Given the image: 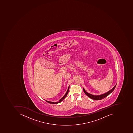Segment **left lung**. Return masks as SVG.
<instances>
[{
  "label": "left lung",
  "instance_id": "1",
  "mask_svg": "<svg viewBox=\"0 0 133 133\" xmlns=\"http://www.w3.org/2000/svg\"><path fill=\"white\" fill-rule=\"evenodd\" d=\"M116 85L113 88L111 89L110 90H109V91H108L107 93L102 94V95H97V96H95V95L91 94H89V93H88L87 91H85V90H84V89L83 88V90L85 94L91 98V99H94V100H101L102 99H103V98L106 97L108 96L109 95V94L114 90L115 88H116Z\"/></svg>",
  "mask_w": 133,
  "mask_h": 133
}]
</instances>
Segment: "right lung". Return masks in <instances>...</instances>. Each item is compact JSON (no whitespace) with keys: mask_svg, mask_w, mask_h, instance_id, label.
<instances>
[{"mask_svg":"<svg viewBox=\"0 0 133 133\" xmlns=\"http://www.w3.org/2000/svg\"><path fill=\"white\" fill-rule=\"evenodd\" d=\"M69 88H70V86H69L68 88V90H67V92L65 93L64 96H63L60 99V100H59V101H58L57 102H49V101H46V100H45V101H46L47 102L49 103H51V104H57V103H59L61 102H62V101L65 99V98L66 96H67V94H68V93L69 91Z\"/></svg>","mask_w":133,"mask_h":133,"instance_id":"1","label":"right lung"}]
</instances>
